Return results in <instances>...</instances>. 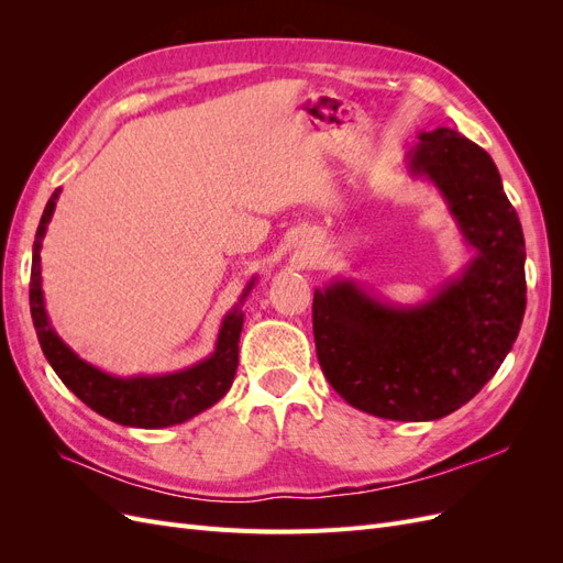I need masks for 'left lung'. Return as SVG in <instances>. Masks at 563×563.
I'll list each match as a JSON object with an SVG mask.
<instances>
[{
    "label": "left lung",
    "instance_id": "obj_1",
    "mask_svg": "<svg viewBox=\"0 0 563 563\" xmlns=\"http://www.w3.org/2000/svg\"><path fill=\"white\" fill-rule=\"evenodd\" d=\"M418 139L408 168L439 187L474 261L418 308H391L347 279L317 288L312 302L317 360L338 395L416 422L457 411L496 376L526 310L523 232L496 164L446 126Z\"/></svg>",
    "mask_w": 563,
    "mask_h": 563
}]
</instances>
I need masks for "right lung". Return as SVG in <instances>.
<instances>
[{
	"label": "right lung",
	"instance_id": "add662e5",
	"mask_svg": "<svg viewBox=\"0 0 563 563\" xmlns=\"http://www.w3.org/2000/svg\"><path fill=\"white\" fill-rule=\"evenodd\" d=\"M60 190L51 195L46 209L42 213L40 228L32 246V275H30V312L35 321V331L40 338L42 352L48 360L51 368L58 373V378L67 389L93 408L103 418L126 424V428H168L195 418L207 411L209 406L225 397L230 389L236 364H240V333L244 323L242 302L246 300L255 279L249 282L240 302L225 314L223 327L218 333V343L209 360H203L190 368L166 376H135V378H117L110 373L87 364L67 347L58 333L51 329L44 294H42V267L40 251L46 234V225L56 209V199Z\"/></svg>",
	"mask_w": 563,
	"mask_h": 563
}]
</instances>
